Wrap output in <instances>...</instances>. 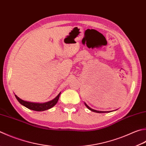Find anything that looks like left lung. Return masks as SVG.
I'll return each instance as SVG.
<instances>
[{
    "label": "left lung",
    "instance_id": "1",
    "mask_svg": "<svg viewBox=\"0 0 146 146\" xmlns=\"http://www.w3.org/2000/svg\"><path fill=\"white\" fill-rule=\"evenodd\" d=\"M84 104H85V106H86V107L88 109H90V111H93V112H97V113H103V112H104V111H97V110H95V109H92V108H90V107L87 105V104H86V103H84Z\"/></svg>",
    "mask_w": 146,
    "mask_h": 146
}]
</instances>
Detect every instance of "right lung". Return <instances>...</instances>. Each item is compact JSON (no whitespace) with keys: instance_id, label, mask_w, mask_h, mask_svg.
Returning a JSON list of instances; mask_svg holds the SVG:
<instances>
[{"instance_id":"right-lung-1","label":"right lung","mask_w":146,"mask_h":146,"mask_svg":"<svg viewBox=\"0 0 146 146\" xmlns=\"http://www.w3.org/2000/svg\"><path fill=\"white\" fill-rule=\"evenodd\" d=\"M60 93H61V92H60L59 94L53 99V100L47 102H45V103L30 102H27V101L21 100V98H19L18 96H16V95H15V97L19 102H20L22 106L26 107L27 108L33 110V111H46V110L51 109V107H53V106L56 105V103L58 102V100L59 99Z\"/></svg>"}]
</instances>
